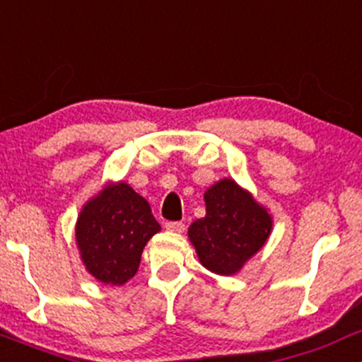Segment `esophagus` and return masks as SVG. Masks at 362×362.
I'll return each mask as SVG.
<instances>
[{"mask_svg":"<svg viewBox=\"0 0 362 362\" xmlns=\"http://www.w3.org/2000/svg\"><path fill=\"white\" fill-rule=\"evenodd\" d=\"M165 229L169 230V233H182V230H185V224H182V222H168V224H165Z\"/></svg>","mask_w":362,"mask_h":362,"instance_id":"esophagus-1","label":"esophagus"}]
</instances>
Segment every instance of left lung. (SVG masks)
Returning <instances> with one entry per match:
<instances>
[{
    "label": "left lung",
    "instance_id": "left-lung-1",
    "mask_svg": "<svg viewBox=\"0 0 362 362\" xmlns=\"http://www.w3.org/2000/svg\"><path fill=\"white\" fill-rule=\"evenodd\" d=\"M206 214L188 229L205 269L234 275L262 250L272 233V215L234 180L224 177L206 189Z\"/></svg>",
    "mask_w": 362,
    "mask_h": 362
}]
</instances>
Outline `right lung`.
Returning <instances> with one entry per match:
<instances>
[{
  "instance_id": "add662e5",
  "label": "right lung",
  "mask_w": 362,
  "mask_h": 362,
  "mask_svg": "<svg viewBox=\"0 0 362 362\" xmlns=\"http://www.w3.org/2000/svg\"><path fill=\"white\" fill-rule=\"evenodd\" d=\"M159 230L148 202L119 181L85 203L75 235L88 274L103 284L123 286L136 274L145 245Z\"/></svg>"
}]
</instances>
